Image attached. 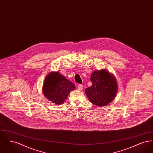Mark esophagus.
I'll use <instances>...</instances> for the list:
<instances>
[{"label": "esophagus", "instance_id": "1", "mask_svg": "<svg viewBox=\"0 0 153 153\" xmlns=\"http://www.w3.org/2000/svg\"><path fill=\"white\" fill-rule=\"evenodd\" d=\"M77 89L79 90H82L83 89V85L82 84H79L78 86H77Z\"/></svg>", "mask_w": 153, "mask_h": 153}]
</instances>
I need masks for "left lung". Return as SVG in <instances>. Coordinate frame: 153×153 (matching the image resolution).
I'll list each match as a JSON object with an SVG mask.
<instances>
[{
  "instance_id": "8db88e82",
  "label": "left lung",
  "mask_w": 153,
  "mask_h": 153,
  "mask_svg": "<svg viewBox=\"0 0 153 153\" xmlns=\"http://www.w3.org/2000/svg\"><path fill=\"white\" fill-rule=\"evenodd\" d=\"M92 86L85 89L89 100L97 106H105L115 97L117 91V80L109 72L102 69L94 71L91 76Z\"/></svg>"
}]
</instances>
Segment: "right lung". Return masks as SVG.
<instances>
[{
	"label": "right lung",
	"mask_w": 153,
	"mask_h": 153,
	"mask_svg": "<svg viewBox=\"0 0 153 153\" xmlns=\"http://www.w3.org/2000/svg\"><path fill=\"white\" fill-rule=\"evenodd\" d=\"M74 89V84L65 77L58 72H51L45 79L42 91L47 99L55 104H61Z\"/></svg>",
	"instance_id": "add662e5"
}]
</instances>
